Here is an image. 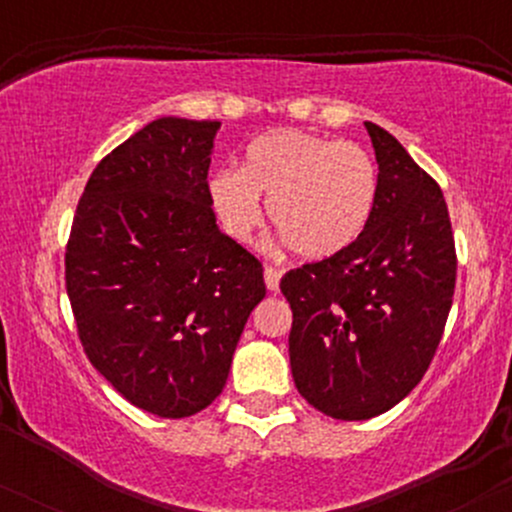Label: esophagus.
Wrapping results in <instances>:
<instances>
[{
  "instance_id": "esophagus-1",
  "label": "esophagus",
  "mask_w": 512,
  "mask_h": 512,
  "mask_svg": "<svg viewBox=\"0 0 512 512\" xmlns=\"http://www.w3.org/2000/svg\"><path fill=\"white\" fill-rule=\"evenodd\" d=\"M281 269H276V267H272V264H267V267H264V284H267V289L269 291H276L279 289V281H281Z\"/></svg>"
}]
</instances>
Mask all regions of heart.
<instances>
[{"label": "heart", "instance_id": "b5f03b06", "mask_svg": "<svg viewBox=\"0 0 512 512\" xmlns=\"http://www.w3.org/2000/svg\"><path fill=\"white\" fill-rule=\"evenodd\" d=\"M378 163L363 146L303 129H274L248 146L240 170H219L209 182L221 226L248 243L269 223L303 260H325L354 245L375 214Z\"/></svg>", "mask_w": 512, "mask_h": 512}]
</instances>
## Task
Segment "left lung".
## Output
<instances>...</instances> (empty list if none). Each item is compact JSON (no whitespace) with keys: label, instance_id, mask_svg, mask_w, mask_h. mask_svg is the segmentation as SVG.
Masks as SVG:
<instances>
[{"label":"left lung","instance_id":"8db88e82","mask_svg":"<svg viewBox=\"0 0 512 512\" xmlns=\"http://www.w3.org/2000/svg\"><path fill=\"white\" fill-rule=\"evenodd\" d=\"M378 161L375 214L354 245L291 269V373L301 397L342 421L392 409L421 383L443 337L457 276L438 182L383 127L366 122Z\"/></svg>","mask_w":512,"mask_h":512}]
</instances>
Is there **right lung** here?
Masks as SVG:
<instances>
[{
	"label": "right lung",
	"mask_w": 512,
	"mask_h": 512,
	"mask_svg": "<svg viewBox=\"0 0 512 512\" xmlns=\"http://www.w3.org/2000/svg\"><path fill=\"white\" fill-rule=\"evenodd\" d=\"M219 122L161 117L88 178L64 281L93 368L134 407L182 419L221 395L262 262L216 226L209 163Z\"/></svg>",
	"instance_id": "right-lung-1"
}]
</instances>
